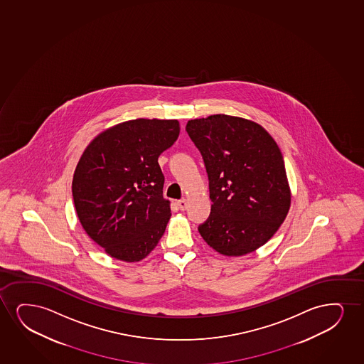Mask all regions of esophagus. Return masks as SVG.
I'll list each match as a JSON object with an SVG mask.
<instances>
[{
	"instance_id": "1",
	"label": "esophagus",
	"mask_w": 364,
	"mask_h": 364,
	"mask_svg": "<svg viewBox=\"0 0 364 364\" xmlns=\"http://www.w3.org/2000/svg\"><path fill=\"white\" fill-rule=\"evenodd\" d=\"M177 205H178V208H180L181 210L183 212V210H186V209H187V205H188V203H187V200H186V199H181V200H178V202H177Z\"/></svg>"
}]
</instances>
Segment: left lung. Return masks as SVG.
<instances>
[{"label":"left lung","instance_id":"1","mask_svg":"<svg viewBox=\"0 0 364 364\" xmlns=\"http://www.w3.org/2000/svg\"><path fill=\"white\" fill-rule=\"evenodd\" d=\"M186 130L202 155L213 202L199 234L221 255L252 252L271 239L289 210L279 147L261 125L231 115L189 120Z\"/></svg>","mask_w":364,"mask_h":364}]
</instances>
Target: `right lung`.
<instances>
[{
  "label": "right lung",
  "mask_w": 364,
  "mask_h": 364,
  "mask_svg": "<svg viewBox=\"0 0 364 364\" xmlns=\"http://www.w3.org/2000/svg\"><path fill=\"white\" fill-rule=\"evenodd\" d=\"M178 135L177 120H129L100 134L80 159L73 180L76 213L112 257L140 261L165 232L171 209L159 156Z\"/></svg>",
  "instance_id": "right-lung-1"
}]
</instances>
